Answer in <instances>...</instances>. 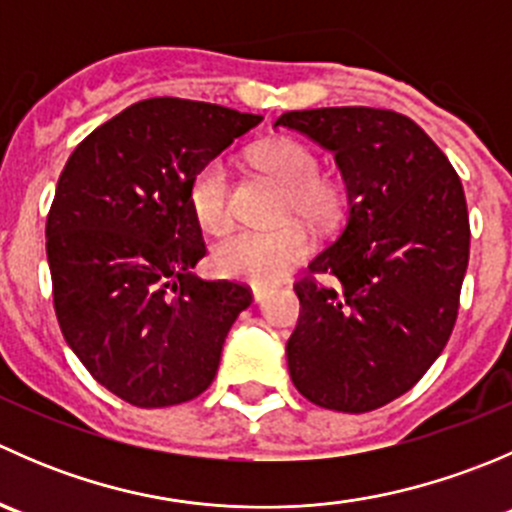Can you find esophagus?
Listing matches in <instances>:
<instances>
[{
  "label": "esophagus",
  "mask_w": 512,
  "mask_h": 512,
  "mask_svg": "<svg viewBox=\"0 0 512 512\" xmlns=\"http://www.w3.org/2000/svg\"><path fill=\"white\" fill-rule=\"evenodd\" d=\"M270 292H272L270 287H252V297H255V302H257V304L265 302V299L270 297Z\"/></svg>",
  "instance_id": "1"
}]
</instances>
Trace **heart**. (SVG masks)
Listing matches in <instances>:
<instances>
[{"instance_id":"heart-1","label":"heart","mask_w":512,"mask_h":512,"mask_svg":"<svg viewBox=\"0 0 512 512\" xmlns=\"http://www.w3.org/2000/svg\"><path fill=\"white\" fill-rule=\"evenodd\" d=\"M257 168L287 188L285 215H297L312 225H329L342 213V188L337 180L319 175V158L297 141H275L255 151ZM188 208L205 232L220 235L232 223L230 173L223 158L200 165L188 183ZM312 250L307 230L285 225L280 230H237L213 247V267L232 280L275 285L289 275Z\"/></svg>"}]
</instances>
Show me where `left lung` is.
Returning a JSON list of instances; mask_svg holds the SVG:
<instances>
[{"label": "left lung", "mask_w": 512, "mask_h": 512, "mask_svg": "<svg viewBox=\"0 0 512 512\" xmlns=\"http://www.w3.org/2000/svg\"><path fill=\"white\" fill-rule=\"evenodd\" d=\"M292 128L334 153L349 215L294 285L299 319L287 366L322 409L364 414L399 399L438 359L458 317L471 250L463 185L409 116L342 106L287 111Z\"/></svg>", "instance_id": "8db88e82"}]
</instances>
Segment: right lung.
<instances>
[{
  "label": "right lung",
  "instance_id": "add662e5",
  "mask_svg": "<svg viewBox=\"0 0 512 512\" xmlns=\"http://www.w3.org/2000/svg\"><path fill=\"white\" fill-rule=\"evenodd\" d=\"M262 116L183 98H146L84 138L46 218L61 334L101 386L141 409L195 399L213 384L245 285L200 280L195 170Z\"/></svg>",
  "mask_w": 512,
  "mask_h": 512
}]
</instances>
